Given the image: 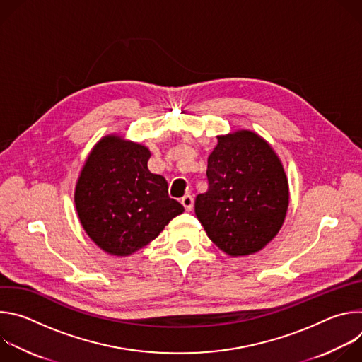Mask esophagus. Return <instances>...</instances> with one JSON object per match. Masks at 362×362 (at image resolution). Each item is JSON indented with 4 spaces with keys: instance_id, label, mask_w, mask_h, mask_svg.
Segmentation results:
<instances>
[{
    "instance_id": "1",
    "label": "esophagus",
    "mask_w": 362,
    "mask_h": 362,
    "mask_svg": "<svg viewBox=\"0 0 362 362\" xmlns=\"http://www.w3.org/2000/svg\"><path fill=\"white\" fill-rule=\"evenodd\" d=\"M180 203L183 204V208L189 212L193 209V197L190 194H185L182 199H180Z\"/></svg>"
}]
</instances>
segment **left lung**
Instances as JSON below:
<instances>
[{
	"instance_id": "left-lung-1",
	"label": "left lung",
	"mask_w": 362,
	"mask_h": 362,
	"mask_svg": "<svg viewBox=\"0 0 362 362\" xmlns=\"http://www.w3.org/2000/svg\"><path fill=\"white\" fill-rule=\"evenodd\" d=\"M206 176L208 192L196 196L194 214L219 249L243 256L275 238L288 209V180L262 137L247 130L219 136Z\"/></svg>"
}]
</instances>
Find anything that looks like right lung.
Wrapping results in <instances>:
<instances>
[{"instance_id": "obj_1", "label": "right lung", "mask_w": 362, "mask_h": 362, "mask_svg": "<svg viewBox=\"0 0 362 362\" xmlns=\"http://www.w3.org/2000/svg\"><path fill=\"white\" fill-rule=\"evenodd\" d=\"M147 147L107 136L81 170L74 202L87 235L112 255H130L185 209L169 196L163 176L147 169Z\"/></svg>"}]
</instances>
